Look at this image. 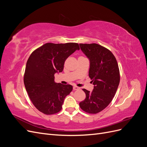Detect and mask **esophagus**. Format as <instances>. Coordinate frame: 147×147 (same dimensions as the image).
I'll return each mask as SVG.
<instances>
[{
  "instance_id": "esophagus-1",
  "label": "esophagus",
  "mask_w": 147,
  "mask_h": 147,
  "mask_svg": "<svg viewBox=\"0 0 147 147\" xmlns=\"http://www.w3.org/2000/svg\"><path fill=\"white\" fill-rule=\"evenodd\" d=\"M79 89H80V88L77 86H73V90H79Z\"/></svg>"
}]
</instances>
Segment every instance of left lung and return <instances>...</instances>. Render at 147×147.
Here are the masks:
<instances>
[{
	"label": "left lung",
	"instance_id": "obj_1",
	"mask_svg": "<svg viewBox=\"0 0 147 147\" xmlns=\"http://www.w3.org/2000/svg\"><path fill=\"white\" fill-rule=\"evenodd\" d=\"M81 50L90 60L89 77L94 89H85L86 98L80 102V108L88 113L96 114L109 105L119 83V70L115 57L108 49L97 43L80 44Z\"/></svg>",
	"mask_w": 147,
	"mask_h": 147
}]
</instances>
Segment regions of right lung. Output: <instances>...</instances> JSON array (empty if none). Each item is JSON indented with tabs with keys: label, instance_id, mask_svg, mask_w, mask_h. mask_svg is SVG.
<instances>
[{
	"label": "right lung",
	"instance_id": "1",
	"mask_svg": "<svg viewBox=\"0 0 147 147\" xmlns=\"http://www.w3.org/2000/svg\"><path fill=\"white\" fill-rule=\"evenodd\" d=\"M80 47L76 43H47L29 56L24 83L30 99L40 112L55 114L62 109L65 97L72 91L70 84L55 82V74L63 72L64 62Z\"/></svg>",
	"mask_w": 147,
	"mask_h": 147
}]
</instances>
